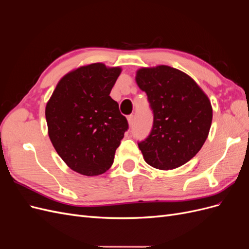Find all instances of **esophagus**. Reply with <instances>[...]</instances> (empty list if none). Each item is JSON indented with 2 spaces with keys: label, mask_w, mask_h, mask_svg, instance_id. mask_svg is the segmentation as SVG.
I'll return each mask as SVG.
<instances>
[{
  "label": "esophagus",
  "mask_w": 249,
  "mask_h": 249,
  "mask_svg": "<svg viewBox=\"0 0 249 249\" xmlns=\"http://www.w3.org/2000/svg\"><path fill=\"white\" fill-rule=\"evenodd\" d=\"M127 122H129V124L132 126L134 124V115H129L127 116Z\"/></svg>",
  "instance_id": "obj_1"
}]
</instances>
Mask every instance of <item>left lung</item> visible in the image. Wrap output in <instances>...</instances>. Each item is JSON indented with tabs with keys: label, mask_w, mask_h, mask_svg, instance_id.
<instances>
[{
	"label": "left lung",
	"mask_w": 249,
	"mask_h": 249,
	"mask_svg": "<svg viewBox=\"0 0 249 249\" xmlns=\"http://www.w3.org/2000/svg\"><path fill=\"white\" fill-rule=\"evenodd\" d=\"M136 81L154 115L148 136L138 142L143 158L157 169L182 166L208 137L213 117L208 96L188 74L166 65L139 70Z\"/></svg>",
	"instance_id": "1"
}]
</instances>
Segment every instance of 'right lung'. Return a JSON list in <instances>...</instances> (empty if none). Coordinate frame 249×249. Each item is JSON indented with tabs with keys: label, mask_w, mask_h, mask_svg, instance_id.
<instances>
[{
	"label": "right lung",
	"mask_w": 249,
	"mask_h": 249,
	"mask_svg": "<svg viewBox=\"0 0 249 249\" xmlns=\"http://www.w3.org/2000/svg\"><path fill=\"white\" fill-rule=\"evenodd\" d=\"M119 67L82 66L64 76L47 104L49 136L72 170L93 177L106 172L129 129L118 104L111 99Z\"/></svg>",
	"instance_id": "obj_1"
}]
</instances>
